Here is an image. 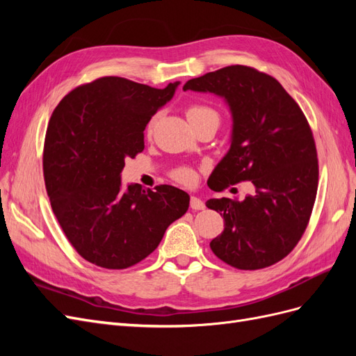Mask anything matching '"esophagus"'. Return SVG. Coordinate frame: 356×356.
I'll return each mask as SVG.
<instances>
[{
    "label": "esophagus",
    "mask_w": 356,
    "mask_h": 356,
    "mask_svg": "<svg viewBox=\"0 0 356 356\" xmlns=\"http://www.w3.org/2000/svg\"><path fill=\"white\" fill-rule=\"evenodd\" d=\"M190 208L193 211H202V209H204V203H203L202 199H199L196 196H191V199H190Z\"/></svg>",
    "instance_id": "1"
}]
</instances>
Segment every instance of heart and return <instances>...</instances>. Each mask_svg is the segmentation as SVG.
Masks as SVG:
<instances>
[{"mask_svg": "<svg viewBox=\"0 0 356 356\" xmlns=\"http://www.w3.org/2000/svg\"><path fill=\"white\" fill-rule=\"evenodd\" d=\"M187 118L188 122H199V120H204V118H213L215 122H218V114L217 111H213L209 106H204V105H191L187 108ZM153 127V122L149 123L148 126V131H152ZM174 178L182 184H191L193 181H195V174H193V170L188 168H179L174 172Z\"/></svg>", "mask_w": 356, "mask_h": 356, "instance_id": "heart-1", "label": "heart"}]
</instances>
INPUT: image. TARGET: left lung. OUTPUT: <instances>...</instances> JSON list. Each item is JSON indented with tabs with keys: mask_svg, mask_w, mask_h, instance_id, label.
<instances>
[{
	"mask_svg": "<svg viewBox=\"0 0 356 356\" xmlns=\"http://www.w3.org/2000/svg\"><path fill=\"white\" fill-rule=\"evenodd\" d=\"M182 89L220 96L232 114L230 148L208 186L221 191L251 181L255 188L243 200L207 202L224 218L212 252L241 270L281 261L303 236L318 190L316 147L303 111L276 79L243 65L191 79Z\"/></svg>",
	"mask_w": 356,
	"mask_h": 356,
	"instance_id": "1",
	"label": "left lung"
}]
</instances>
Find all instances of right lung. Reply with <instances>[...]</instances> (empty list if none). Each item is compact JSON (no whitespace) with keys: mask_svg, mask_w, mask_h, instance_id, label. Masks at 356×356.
<instances>
[{"mask_svg":"<svg viewBox=\"0 0 356 356\" xmlns=\"http://www.w3.org/2000/svg\"><path fill=\"white\" fill-rule=\"evenodd\" d=\"M178 84L154 89L102 77L70 92L50 117L42 154L47 195L68 241L92 264L139 263L188 209L190 196L177 187L122 184L124 160L143 152L145 126Z\"/></svg>","mask_w":356,"mask_h":356,"instance_id":"add662e5","label":"right lung"}]
</instances>
